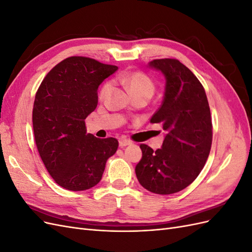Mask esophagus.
I'll return each instance as SVG.
<instances>
[{"label": "esophagus", "instance_id": "34e87169", "mask_svg": "<svg viewBox=\"0 0 252 252\" xmlns=\"http://www.w3.org/2000/svg\"><path fill=\"white\" fill-rule=\"evenodd\" d=\"M130 144H131V142L129 141V140H126V139H121L119 141L120 147H126V146H128V145H130Z\"/></svg>", "mask_w": 252, "mask_h": 252}]
</instances>
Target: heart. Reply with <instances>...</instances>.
<instances>
[{"mask_svg": "<svg viewBox=\"0 0 252 252\" xmlns=\"http://www.w3.org/2000/svg\"><path fill=\"white\" fill-rule=\"evenodd\" d=\"M119 82L123 85L132 96L138 95L141 94H148L152 95L155 91V85L148 75L141 71L128 72L121 74L118 78ZM110 88V83H105L101 91L100 96L104 97V95L108 93Z\"/></svg>", "mask_w": 252, "mask_h": 252, "instance_id": "obj_1", "label": "heart"}]
</instances>
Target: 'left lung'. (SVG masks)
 Returning a JSON list of instances; mask_svg holds the SVG:
<instances>
[{"label":"left lung","mask_w":252,"mask_h":252,"mask_svg":"<svg viewBox=\"0 0 252 252\" xmlns=\"http://www.w3.org/2000/svg\"><path fill=\"white\" fill-rule=\"evenodd\" d=\"M148 67L166 81L163 102L150 122L162 123L167 133L156 151L141 145L135 174L148 191L171 194L191 184L207 161L212 142L210 109L202 84L180 61L154 60Z\"/></svg>","instance_id":"obj_1"}]
</instances>
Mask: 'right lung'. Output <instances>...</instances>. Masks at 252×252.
Wrapping results in <instances>:
<instances>
[{"mask_svg": "<svg viewBox=\"0 0 252 252\" xmlns=\"http://www.w3.org/2000/svg\"><path fill=\"white\" fill-rule=\"evenodd\" d=\"M118 70L94 59L71 57L48 72L35 94L32 125L40 157L57 184L72 191L101 181L118 149L114 138L87 133L85 119L97 106V89Z\"/></svg>", "mask_w": 252, "mask_h": 252, "instance_id": "right-lung-1", "label": "right lung"}]
</instances>
